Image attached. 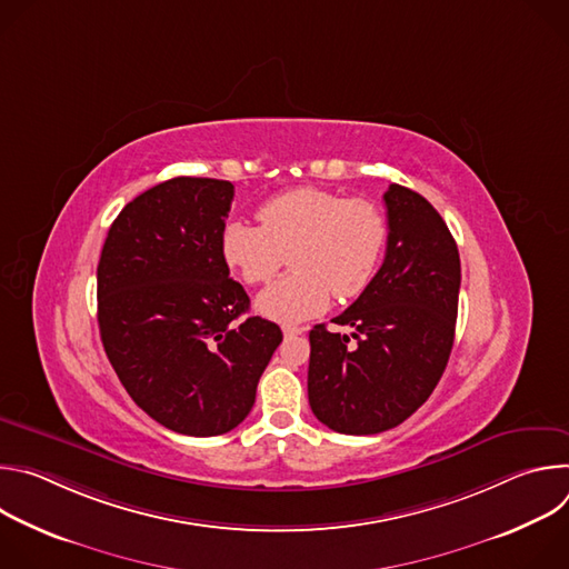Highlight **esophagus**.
<instances>
[{
  "mask_svg": "<svg viewBox=\"0 0 569 569\" xmlns=\"http://www.w3.org/2000/svg\"><path fill=\"white\" fill-rule=\"evenodd\" d=\"M283 336L286 338H295V336H301V333H306V329L303 327H295V323H283Z\"/></svg>",
  "mask_w": 569,
  "mask_h": 569,
  "instance_id": "1",
  "label": "esophagus"
}]
</instances>
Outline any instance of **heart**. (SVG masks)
Returning <instances> with one entry per match:
<instances>
[{
    "label": "heart",
    "instance_id": "b5f03b06",
    "mask_svg": "<svg viewBox=\"0 0 569 569\" xmlns=\"http://www.w3.org/2000/svg\"><path fill=\"white\" fill-rule=\"evenodd\" d=\"M259 224L229 220L220 233L222 259L240 279L259 286L274 279L286 254L292 272L263 290L257 310L277 321H301L329 308L331 297L356 299L382 261L389 224L365 198L299 187L259 207Z\"/></svg>",
    "mask_w": 569,
    "mask_h": 569
}]
</instances>
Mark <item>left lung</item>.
<instances>
[{
  "instance_id": "left-lung-1",
  "label": "left lung",
  "mask_w": 569,
  "mask_h": 569,
  "mask_svg": "<svg viewBox=\"0 0 569 569\" xmlns=\"http://www.w3.org/2000/svg\"><path fill=\"white\" fill-rule=\"evenodd\" d=\"M387 252L367 290L333 321L353 333L310 331L308 402L342 435L400 426L430 398L448 365L459 303L457 242L417 191L387 189Z\"/></svg>"
}]
</instances>
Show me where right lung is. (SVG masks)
Listing matches in <instances>:
<instances>
[{"label":"right lung","mask_w":569,"mask_h":569,"mask_svg":"<svg viewBox=\"0 0 569 569\" xmlns=\"http://www.w3.org/2000/svg\"><path fill=\"white\" fill-rule=\"evenodd\" d=\"M233 184L173 178L128 202L97 270L99 329L121 385L164 428L189 437L233 430L283 340L248 317L250 297L229 277L220 233Z\"/></svg>","instance_id":"add662e5"}]
</instances>
